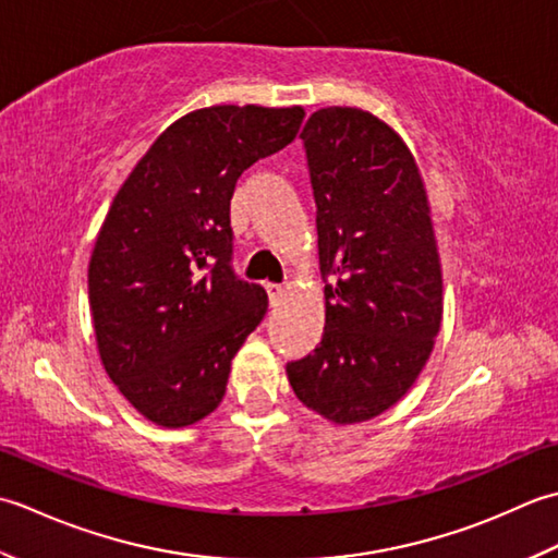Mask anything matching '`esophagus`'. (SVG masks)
Instances as JSON below:
<instances>
[{
    "label": "esophagus",
    "instance_id": "34e87169",
    "mask_svg": "<svg viewBox=\"0 0 558 558\" xmlns=\"http://www.w3.org/2000/svg\"><path fill=\"white\" fill-rule=\"evenodd\" d=\"M267 295H269V305L271 308H277V305L283 301V287H279V283H267Z\"/></svg>",
    "mask_w": 558,
    "mask_h": 558
}]
</instances>
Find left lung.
<instances>
[{
	"label": "left lung",
	"instance_id": "8db88e82",
	"mask_svg": "<svg viewBox=\"0 0 558 558\" xmlns=\"http://www.w3.org/2000/svg\"><path fill=\"white\" fill-rule=\"evenodd\" d=\"M317 207L325 332L287 363L299 400L339 426L407 395L442 323V271L422 173L404 140L373 112L315 110L301 132Z\"/></svg>",
	"mask_w": 558,
	"mask_h": 558
}]
</instances>
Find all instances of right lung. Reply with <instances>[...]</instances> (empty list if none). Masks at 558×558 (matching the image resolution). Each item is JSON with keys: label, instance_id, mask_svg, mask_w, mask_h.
I'll return each mask as SVG.
<instances>
[{"label": "right lung", "instance_id": "add662e5", "mask_svg": "<svg viewBox=\"0 0 558 558\" xmlns=\"http://www.w3.org/2000/svg\"><path fill=\"white\" fill-rule=\"evenodd\" d=\"M305 110L211 106L166 128L118 190L88 263L96 347L110 380L156 426L221 404L267 291L231 269L243 170L299 134Z\"/></svg>", "mask_w": 558, "mask_h": 558}]
</instances>
